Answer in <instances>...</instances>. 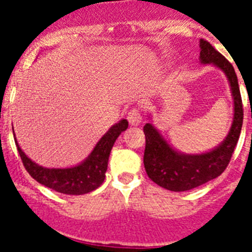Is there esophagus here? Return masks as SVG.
<instances>
[{
  "instance_id": "34e87169",
  "label": "esophagus",
  "mask_w": 252,
  "mask_h": 252,
  "mask_svg": "<svg viewBox=\"0 0 252 252\" xmlns=\"http://www.w3.org/2000/svg\"><path fill=\"white\" fill-rule=\"evenodd\" d=\"M127 120L130 122V125L132 126H137V125L141 124L142 121V117H141V113L137 108H131L130 112L127 113Z\"/></svg>"
}]
</instances>
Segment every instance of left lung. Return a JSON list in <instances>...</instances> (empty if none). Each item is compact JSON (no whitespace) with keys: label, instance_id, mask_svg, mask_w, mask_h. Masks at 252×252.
I'll use <instances>...</instances> for the list:
<instances>
[{"label":"left lung","instance_id":"obj_1","mask_svg":"<svg viewBox=\"0 0 252 252\" xmlns=\"http://www.w3.org/2000/svg\"><path fill=\"white\" fill-rule=\"evenodd\" d=\"M202 64L221 69L231 87L233 120L228 135L212 150L202 154H184L175 150L153 124L144 126L146 137L144 165L154 183L173 192H184L220 177L230 162L241 133L244 110L237 75L232 64L204 39L199 40Z\"/></svg>","mask_w":252,"mask_h":252}]
</instances>
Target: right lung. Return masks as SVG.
<instances>
[{
  "label": "right lung",
  "instance_id": "add662e5",
  "mask_svg": "<svg viewBox=\"0 0 252 252\" xmlns=\"http://www.w3.org/2000/svg\"><path fill=\"white\" fill-rule=\"evenodd\" d=\"M127 127V120H121L113 125L95 144L92 153L81 164L70 168H44L28 158L17 144L16 137L15 142L22 164L36 182L63 194L81 195L92 192L103 183L113 144Z\"/></svg>",
  "mask_w": 252,
  "mask_h": 252
}]
</instances>
